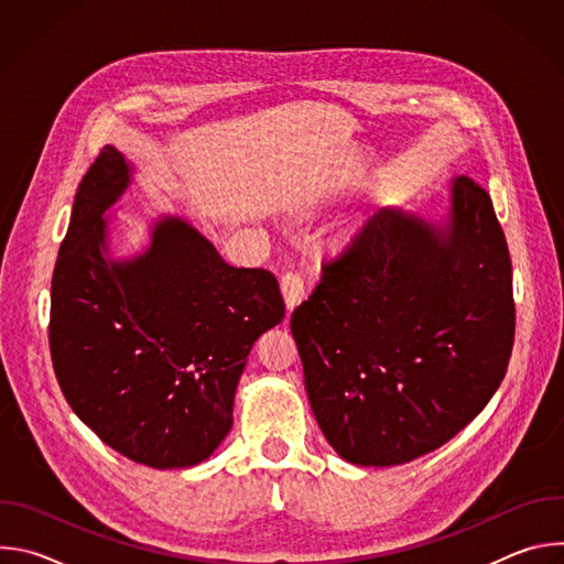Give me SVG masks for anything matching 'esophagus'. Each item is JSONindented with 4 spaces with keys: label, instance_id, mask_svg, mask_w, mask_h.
Returning a JSON list of instances; mask_svg holds the SVG:
<instances>
[{
    "label": "esophagus",
    "instance_id": "obj_1",
    "mask_svg": "<svg viewBox=\"0 0 564 564\" xmlns=\"http://www.w3.org/2000/svg\"><path fill=\"white\" fill-rule=\"evenodd\" d=\"M281 292H283V299H285V307L294 310L305 296V283H303L301 274L299 272H285L281 276Z\"/></svg>",
    "mask_w": 564,
    "mask_h": 564
}]
</instances>
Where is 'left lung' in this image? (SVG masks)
<instances>
[{"label": "left lung", "instance_id": "1", "mask_svg": "<svg viewBox=\"0 0 564 564\" xmlns=\"http://www.w3.org/2000/svg\"><path fill=\"white\" fill-rule=\"evenodd\" d=\"M451 194L444 229L375 214L290 316L314 417L352 464L440 448L505 379L516 335L505 231L473 178Z\"/></svg>", "mask_w": 564, "mask_h": 564}]
</instances>
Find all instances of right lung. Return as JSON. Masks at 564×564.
<instances>
[{"mask_svg":"<svg viewBox=\"0 0 564 564\" xmlns=\"http://www.w3.org/2000/svg\"><path fill=\"white\" fill-rule=\"evenodd\" d=\"M129 174L107 144L77 185L51 281V361L68 406L107 446L185 468L229 433L252 344L285 305L272 272L225 263L181 218L160 220L142 257L111 261L102 214Z\"/></svg>","mask_w":564,"mask_h":564,"instance_id":"right-lung-1","label":"right lung"}]
</instances>
